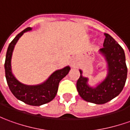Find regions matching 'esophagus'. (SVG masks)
I'll list each match as a JSON object with an SVG mask.
<instances>
[{"label":"esophagus","mask_w":130,"mask_h":130,"mask_svg":"<svg viewBox=\"0 0 130 130\" xmlns=\"http://www.w3.org/2000/svg\"><path fill=\"white\" fill-rule=\"evenodd\" d=\"M70 66L72 67V68H76L78 66V63H77V62L75 59H72V60L70 61Z\"/></svg>","instance_id":"obj_1"}]
</instances>
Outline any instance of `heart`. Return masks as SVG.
<instances>
[{
  "label": "heart",
  "mask_w": 130,
  "mask_h": 130,
  "mask_svg": "<svg viewBox=\"0 0 130 130\" xmlns=\"http://www.w3.org/2000/svg\"><path fill=\"white\" fill-rule=\"evenodd\" d=\"M89 38H90V36H89ZM101 44H102V41H101V40H98L97 43H96V46H99V45H100Z\"/></svg>",
  "instance_id": "obj_1"
}]
</instances>
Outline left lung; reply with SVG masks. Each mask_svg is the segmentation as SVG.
<instances>
[{"label": "left lung", "instance_id": "obj_1", "mask_svg": "<svg viewBox=\"0 0 130 130\" xmlns=\"http://www.w3.org/2000/svg\"><path fill=\"white\" fill-rule=\"evenodd\" d=\"M105 35L104 47L98 53L105 59L107 65L105 78L91 86L89 78L83 76V70H79L80 76L77 82V90L80 97L97 105L105 104L116 98L122 90L127 75L124 50L112 36L107 33Z\"/></svg>", "mask_w": 130, "mask_h": 130}]
</instances>
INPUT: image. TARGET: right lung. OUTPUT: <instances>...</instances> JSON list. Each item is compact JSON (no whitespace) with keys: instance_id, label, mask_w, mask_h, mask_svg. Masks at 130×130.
<instances>
[{"instance_id":"1","label":"right lung","mask_w":130,"mask_h":130,"mask_svg":"<svg viewBox=\"0 0 130 130\" xmlns=\"http://www.w3.org/2000/svg\"><path fill=\"white\" fill-rule=\"evenodd\" d=\"M32 28H27L15 36L9 44L6 53L5 61L6 78L9 89L18 100L29 105L40 106L52 101L57 94L60 80L65 77L70 70V66H65L53 72L46 80L38 85H28L21 83L15 77L12 71L11 59L14 47L17 42L25 32L32 30Z\"/></svg>"}]
</instances>
